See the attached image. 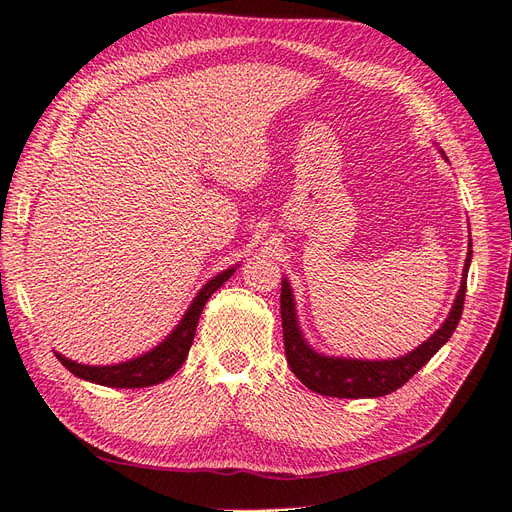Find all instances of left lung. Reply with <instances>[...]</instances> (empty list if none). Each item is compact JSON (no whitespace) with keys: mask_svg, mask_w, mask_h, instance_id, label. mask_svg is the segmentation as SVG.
Returning <instances> with one entry per match:
<instances>
[{"mask_svg":"<svg viewBox=\"0 0 512 512\" xmlns=\"http://www.w3.org/2000/svg\"><path fill=\"white\" fill-rule=\"evenodd\" d=\"M441 157L448 159L444 150ZM472 262V239H469V250L463 267L461 288L457 299L452 303L448 319L441 323L435 334L422 342L416 351H411L396 359H351V357H329L316 353L303 338L297 312H295V297L286 278H282V295H280V310H282V331H284V349L290 370L295 372L297 379L316 394L336 396V398H377L392 394L394 390L416 375V372L431 359L457 329L463 301L467 290V271Z\"/></svg>","mask_w":512,"mask_h":512,"instance_id":"left-lung-1","label":"left lung"}]
</instances>
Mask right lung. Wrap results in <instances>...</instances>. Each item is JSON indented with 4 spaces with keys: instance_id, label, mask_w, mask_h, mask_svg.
Wrapping results in <instances>:
<instances>
[{
    "instance_id": "right-lung-1",
    "label": "right lung",
    "mask_w": 512,
    "mask_h": 512,
    "mask_svg": "<svg viewBox=\"0 0 512 512\" xmlns=\"http://www.w3.org/2000/svg\"><path fill=\"white\" fill-rule=\"evenodd\" d=\"M234 271H237V267H230L222 273H217L213 280L206 282L200 288V293L193 297L191 306L187 308L181 323L174 327L172 334L163 342H159L155 349H150L140 357L114 366L77 364L73 359L64 357L62 353H55V357H58L62 366L71 370L75 377L86 379L90 383L107 385V388H148V385H157L165 379H170L174 372L185 364L193 336H196V327L204 310V303L209 301V297L219 286L230 280V275Z\"/></svg>"
}]
</instances>
